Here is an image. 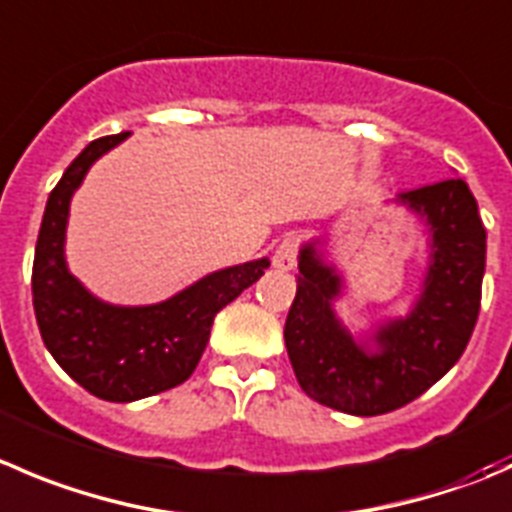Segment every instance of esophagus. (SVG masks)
<instances>
[{
  "instance_id": "obj_1",
  "label": "esophagus",
  "mask_w": 512,
  "mask_h": 512,
  "mask_svg": "<svg viewBox=\"0 0 512 512\" xmlns=\"http://www.w3.org/2000/svg\"><path fill=\"white\" fill-rule=\"evenodd\" d=\"M272 265H275L277 270H282V272L292 270V267L297 265V242H295V237H285V240L277 245L275 255H272Z\"/></svg>"
}]
</instances>
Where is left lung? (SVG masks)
Listing matches in <instances>:
<instances>
[{
    "label": "left lung",
    "instance_id": "left-lung-1",
    "mask_svg": "<svg viewBox=\"0 0 512 512\" xmlns=\"http://www.w3.org/2000/svg\"><path fill=\"white\" fill-rule=\"evenodd\" d=\"M428 232V270L405 317L352 335L335 312L345 295L325 237L297 255V295L287 312L285 345L300 388L347 415H382L413 403L460 360L480 312L485 227L463 180L450 177L395 197Z\"/></svg>",
    "mask_w": 512,
    "mask_h": 512
}]
</instances>
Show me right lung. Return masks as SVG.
<instances>
[{"label":"right lung","mask_w":512,"mask_h":512,"mask_svg":"<svg viewBox=\"0 0 512 512\" xmlns=\"http://www.w3.org/2000/svg\"><path fill=\"white\" fill-rule=\"evenodd\" d=\"M130 132L89 142L49 195L32 267L34 315L49 355L87 393L132 403L182 385L195 372L217 312L270 267L267 257L225 267L155 305H112L69 272V202L89 167Z\"/></svg>","instance_id":"obj_1"}]
</instances>
